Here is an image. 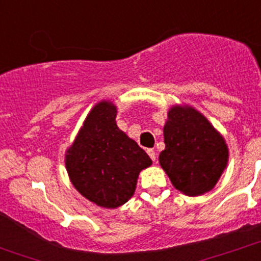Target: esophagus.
I'll return each mask as SVG.
<instances>
[{
    "mask_svg": "<svg viewBox=\"0 0 261 261\" xmlns=\"http://www.w3.org/2000/svg\"><path fill=\"white\" fill-rule=\"evenodd\" d=\"M147 153H148V156L151 157L152 161H156V152H154L153 149H147Z\"/></svg>",
    "mask_w": 261,
    "mask_h": 261,
    "instance_id": "34e87169",
    "label": "esophagus"
}]
</instances>
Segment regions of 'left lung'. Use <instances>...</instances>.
Returning <instances> with one entry per match:
<instances>
[{
  "label": "left lung",
  "instance_id": "1",
  "mask_svg": "<svg viewBox=\"0 0 261 261\" xmlns=\"http://www.w3.org/2000/svg\"><path fill=\"white\" fill-rule=\"evenodd\" d=\"M164 139L159 161L175 189L189 197L211 192L228 164V146L212 123L190 105H172Z\"/></svg>",
  "mask_w": 261,
  "mask_h": 261
}]
</instances>
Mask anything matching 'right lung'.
<instances>
[{"label":"right lung","instance_id":"right-lung-1","mask_svg":"<svg viewBox=\"0 0 261 261\" xmlns=\"http://www.w3.org/2000/svg\"><path fill=\"white\" fill-rule=\"evenodd\" d=\"M117 107L97 102L66 151V169L77 192L102 208L120 207L133 197L142 170L152 165L148 154L118 128Z\"/></svg>","mask_w":261,"mask_h":261}]
</instances>
